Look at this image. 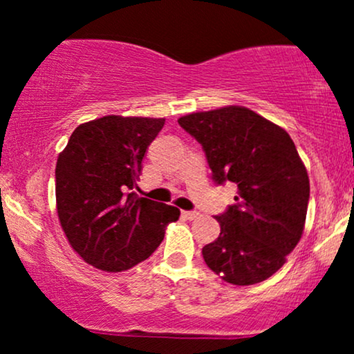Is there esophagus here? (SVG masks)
<instances>
[{
  "label": "esophagus",
  "instance_id": "esophagus-1",
  "mask_svg": "<svg viewBox=\"0 0 354 354\" xmlns=\"http://www.w3.org/2000/svg\"><path fill=\"white\" fill-rule=\"evenodd\" d=\"M181 216L185 219H189V221H193V219L200 218V213H198V211H183Z\"/></svg>",
  "mask_w": 354,
  "mask_h": 354
}]
</instances>
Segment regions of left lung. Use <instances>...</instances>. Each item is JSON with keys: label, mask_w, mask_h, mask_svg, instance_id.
Returning <instances> with one entry per match:
<instances>
[{"label": "left lung", "mask_w": 354, "mask_h": 354, "mask_svg": "<svg viewBox=\"0 0 354 354\" xmlns=\"http://www.w3.org/2000/svg\"><path fill=\"white\" fill-rule=\"evenodd\" d=\"M203 146L216 185L238 186L234 205L216 219L218 239L203 248L209 270L239 286L274 274L301 239L310 180L290 135L243 106L178 120Z\"/></svg>", "instance_id": "obj_1"}]
</instances>
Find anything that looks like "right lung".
Segmentation results:
<instances>
[{
	"mask_svg": "<svg viewBox=\"0 0 354 354\" xmlns=\"http://www.w3.org/2000/svg\"><path fill=\"white\" fill-rule=\"evenodd\" d=\"M163 118L103 116L80 124L56 163V209L73 250L98 270L149 258L180 209L135 193Z\"/></svg>",
	"mask_w": 354,
	"mask_h": 354,
	"instance_id": "add662e5",
	"label": "right lung"
}]
</instances>
